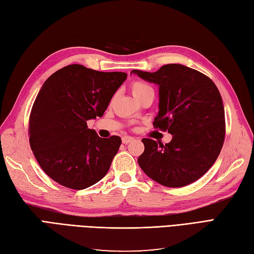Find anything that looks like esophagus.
I'll return each instance as SVG.
<instances>
[{
  "instance_id": "34e87169",
  "label": "esophagus",
  "mask_w": 254,
  "mask_h": 254,
  "mask_svg": "<svg viewBox=\"0 0 254 254\" xmlns=\"http://www.w3.org/2000/svg\"><path fill=\"white\" fill-rule=\"evenodd\" d=\"M134 140V137H132V136H123L122 137V143L123 144H128V143H131V141H133Z\"/></svg>"
}]
</instances>
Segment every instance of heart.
<instances>
[{
	"label": "heart",
	"instance_id": "obj_1",
	"mask_svg": "<svg viewBox=\"0 0 254 254\" xmlns=\"http://www.w3.org/2000/svg\"><path fill=\"white\" fill-rule=\"evenodd\" d=\"M131 90H132L133 96L135 98L144 95V94H146V93H154L150 85H148L147 83H145V82H141V81L133 82L131 85Z\"/></svg>",
	"mask_w": 254,
	"mask_h": 254
}]
</instances>
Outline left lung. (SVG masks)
<instances>
[{"label": "left lung", "instance_id": "1", "mask_svg": "<svg viewBox=\"0 0 254 254\" xmlns=\"http://www.w3.org/2000/svg\"><path fill=\"white\" fill-rule=\"evenodd\" d=\"M159 86L156 128L173 135L163 145L143 138L137 162L147 176L167 187H183L201 178L219 157L225 138L221 94L210 78L181 64H164L156 72L131 74Z\"/></svg>", "mask_w": 254, "mask_h": 254}]
</instances>
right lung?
<instances>
[{"label": "right lung", "instance_id": "obj_1", "mask_svg": "<svg viewBox=\"0 0 254 254\" xmlns=\"http://www.w3.org/2000/svg\"><path fill=\"white\" fill-rule=\"evenodd\" d=\"M127 76L74 64L43 83L30 114L29 141L40 167L58 184L85 190L107 174L121 138L99 137L86 121L103 117Z\"/></svg>", "mask_w": 254, "mask_h": 254}]
</instances>
